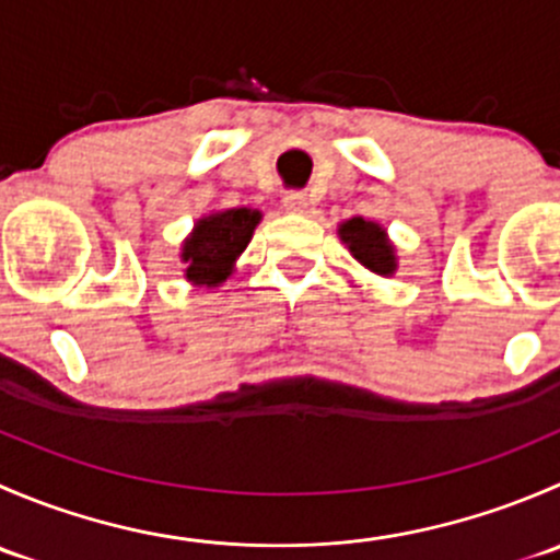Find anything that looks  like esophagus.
<instances>
[{
    "label": "esophagus",
    "instance_id": "obj_1",
    "mask_svg": "<svg viewBox=\"0 0 560 560\" xmlns=\"http://www.w3.org/2000/svg\"><path fill=\"white\" fill-rule=\"evenodd\" d=\"M284 208L292 213H303L308 208V197L303 191H287L284 195Z\"/></svg>",
    "mask_w": 560,
    "mask_h": 560
}]
</instances>
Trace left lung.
I'll return each mask as SVG.
<instances>
[{"instance_id": "obj_1", "label": "left lung", "mask_w": 560, "mask_h": 560, "mask_svg": "<svg viewBox=\"0 0 560 560\" xmlns=\"http://www.w3.org/2000/svg\"><path fill=\"white\" fill-rule=\"evenodd\" d=\"M338 238L349 246L352 257L360 265H365L369 270L380 276H393L398 262H395V248L387 241V233L382 224L369 222L363 217L347 219V222L338 228Z\"/></svg>"}]
</instances>
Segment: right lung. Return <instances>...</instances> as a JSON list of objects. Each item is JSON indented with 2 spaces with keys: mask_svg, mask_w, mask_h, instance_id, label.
<instances>
[{
  "mask_svg": "<svg viewBox=\"0 0 560 560\" xmlns=\"http://www.w3.org/2000/svg\"><path fill=\"white\" fill-rule=\"evenodd\" d=\"M262 213L254 208H228L202 217L180 248L186 281L195 287H219L235 268V259L252 241Z\"/></svg>",
  "mask_w": 560,
  "mask_h": 560,
  "instance_id": "1",
  "label": "right lung"
}]
</instances>
